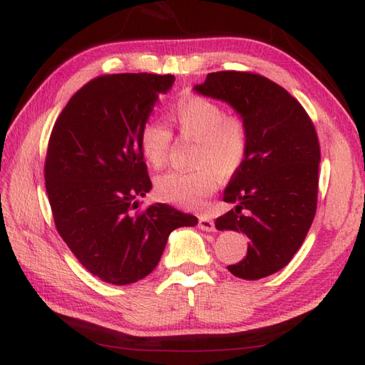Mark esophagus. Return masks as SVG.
Instances as JSON below:
<instances>
[{
	"mask_svg": "<svg viewBox=\"0 0 365 365\" xmlns=\"http://www.w3.org/2000/svg\"><path fill=\"white\" fill-rule=\"evenodd\" d=\"M199 227L207 232H213L215 230V222L212 218H208L207 215H202L199 218Z\"/></svg>",
	"mask_w": 365,
	"mask_h": 365,
	"instance_id": "esophagus-1",
	"label": "esophagus"
}]
</instances>
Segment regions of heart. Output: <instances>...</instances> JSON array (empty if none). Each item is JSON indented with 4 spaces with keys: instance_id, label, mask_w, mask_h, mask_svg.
<instances>
[{
    "instance_id": "obj_1",
    "label": "heart",
    "mask_w": 365,
    "mask_h": 365,
    "mask_svg": "<svg viewBox=\"0 0 365 365\" xmlns=\"http://www.w3.org/2000/svg\"><path fill=\"white\" fill-rule=\"evenodd\" d=\"M169 125L183 141L192 143L185 173H168L155 182V192L165 202L199 208L218 187L220 177L238 173L250 150V130L238 114H226L210 98L188 96L169 110ZM173 133L165 123L147 120L139 131V147L153 168L166 163Z\"/></svg>"
}]
</instances>
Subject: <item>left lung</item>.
<instances>
[{
    "label": "left lung",
    "instance_id": "obj_1",
    "mask_svg": "<svg viewBox=\"0 0 365 365\" xmlns=\"http://www.w3.org/2000/svg\"><path fill=\"white\" fill-rule=\"evenodd\" d=\"M199 94L230 103L247 123L250 150L232 175L216 229L250 238L243 260L227 269L246 281L284 268L304 242L317 212L320 143L304 108L282 86L252 72L208 73Z\"/></svg>",
    "mask_w": 365,
    "mask_h": 365
}]
</instances>
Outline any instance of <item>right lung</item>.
Listing matches in <instances>:
<instances>
[{
	"instance_id": "add662e5",
	"label": "right lung",
	"mask_w": 365,
	"mask_h": 365,
	"mask_svg": "<svg viewBox=\"0 0 365 365\" xmlns=\"http://www.w3.org/2000/svg\"><path fill=\"white\" fill-rule=\"evenodd\" d=\"M174 75H102L76 91L51 130L45 188L54 226L102 281L133 284L158 265L170 232L196 226L168 204L139 208L152 188L139 131Z\"/></svg>"
}]
</instances>
